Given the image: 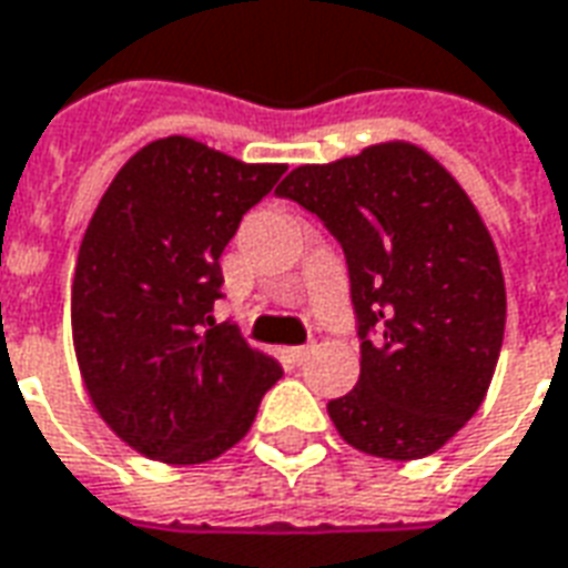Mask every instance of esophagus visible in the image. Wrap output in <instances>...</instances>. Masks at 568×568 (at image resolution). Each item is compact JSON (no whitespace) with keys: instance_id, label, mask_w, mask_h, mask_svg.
I'll use <instances>...</instances> for the list:
<instances>
[{"instance_id":"1","label":"esophagus","mask_w":568,"mask_h":568,"mask_svg":"<svg viewBox=\"0 0 568 568\" xmlns=\"http://www.w3.org/2000/svg\"><path fill=\"white\" fill-rule=\"evenodd\" d=\"M310 352H313V346H292L288 348V358L295 361V364H304L310 358Z\"/></svg>"}]
</instances>
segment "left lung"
<instances>
[{
	"label": "left lung",
	"mask_w": 568,
	"mask_h": 568,
	"mask_svg": "<svg viewBox=\"0 0 568 568\" xmlns=\"http://www.w3.org/2000/svg\"><path fill=\"white\" fill-rule=\"evenodd\" d=\"M276 195L316 213L346 252L361 376L327 403L337 434L385 460L439 452L478 413L506 331L503 267L476 204L409 141L295 168Z\"/></svg>",
	"instance_id": "8db88e82"
}]
</instances>
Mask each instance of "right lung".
Wrapping results in <instances>:
<instances>
[{"label":"right lung","instance_id":"right-lung-1","mask_svg":"<svg viewBox=\"0 0 568 568\" xmlns=\"http://www.w3.org/2000/svg\"><path fill=\"white\" fill-rule=\"evenodd\" d=\"M285 165L195 138L141 146L104 189L71 280V337L95 413L159 464H207L246 436L283 367L216 325L222 250Z\"/></svg>","mask_w":568,"mask_h":568}]
</instances>
